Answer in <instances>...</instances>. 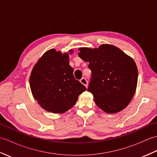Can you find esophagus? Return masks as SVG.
Instances as JSON below:
<instances>
[{
	"mask_svg": "<svg viewBox=\"0 0 157 157\" xmlns=\"http://www.w3.org/2000/svg\"><path fill=\"white\" fill-rule=\"evenodd\" d=\"M80 82L82 83V84H84L86 88L88 87V80H87V79L84 78V77L80 79Z\"/></svg>",
	"mask_w": 157,
	"mask_h": 157,
	"instance_id": "34e87169",
	"label": "esophagus"
}]
</instances>
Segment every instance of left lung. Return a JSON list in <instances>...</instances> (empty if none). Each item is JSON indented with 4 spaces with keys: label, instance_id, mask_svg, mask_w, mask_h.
<instances>
[{
    "label": "left lung",
    "instance_id": "8db88e82",
    "mask_svg": "<svg viewBox=\"0 0 157 157\" xmlns=\"http://www.w3.org/2000/svg\"><path fill=\"white\" fill-rule=\"evenodd\" d=\"M78 55L91 70L88 91L99 108L115 113L125 108L134 96L138 69L134 60L119 48L102 44L98 48H80Z\"/></svg>",
    "mask_w": 157,
    "mask_h": 157
}]
</instances>
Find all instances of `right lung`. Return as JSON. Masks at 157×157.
Here are the masks:
<instances>
[{"label":"right lung","instance_id":"1","mask_svg":"<svg viewBox=\"0 0 157 157\" xmlns=\"http://www.w3.org/2000/svg\"><path fill=\"white\" fill-rule=\"evenodd\" d=\"M70 52H72L71 51ZM68 54L51 49L33 69L29 84L34 98L46 111L63 113L73 107L86 88L73 75Z\"/></svg>","mask_w":157,"mask_h":157}]
</instances>
